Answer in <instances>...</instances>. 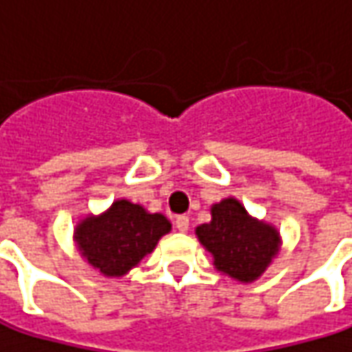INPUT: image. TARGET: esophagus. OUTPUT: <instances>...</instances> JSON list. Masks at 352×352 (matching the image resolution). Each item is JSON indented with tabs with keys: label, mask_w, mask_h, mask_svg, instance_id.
<instances>
[{
	"label": "esophagus",
	"mask_w": 352,
	"mask_h": 352,
	"mask_svg": "<svg viewBox=\"0 0 352 352\" xmlns=\"http://www.w3.org/2000/svg\"><path fill=\"white\" fill-rule=\"evenodd\" d=\"M175 228L179 232H187L189 230V217H185V214H179L175 219Z\"/></svg>",
	"instance_id": "esophagus-1"
}]
</instances>
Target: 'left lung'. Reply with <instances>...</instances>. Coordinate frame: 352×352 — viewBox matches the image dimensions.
<instances>
[{
    "mask_svg": "<svg viewBox=\"0 0 352 352\" xmlns=\"http://www.w3.org/2000/svg\"><path fill=\"white\" fill-rule=\"evenodd\" d=\"M212 221L197 226L201 244L214 258V267L238 282L258 280L280 250V232L252 219L236 199L210 208Z\"/></svg>",
    "mask_w": 352,
    "mask_h": 352,
    "instance_id": "8db88e82",
    "label": "left lung"
}]
</instances>
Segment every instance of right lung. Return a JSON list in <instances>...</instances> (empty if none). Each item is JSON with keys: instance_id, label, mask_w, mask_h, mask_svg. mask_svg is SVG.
I'll return each mask as SVG.
<instances>
[{"instance_id": "obj_1", "label": "right lung", "mask_w": 352, "mask_h": 352, "mask_svg": "<svg viewBox=\"0 0 352 352\" xmlns=\"http://www.w3.org/2000/svg\"><path fill=\"white\" fill-rule=\"evenodd\" d=\"M169 230L171 222L163 214H151L144 206L120 199L104 214L86 217L76 226L74 240L88 264L108 278H120L138 266Z\"/></svg>"}]
</instances>
